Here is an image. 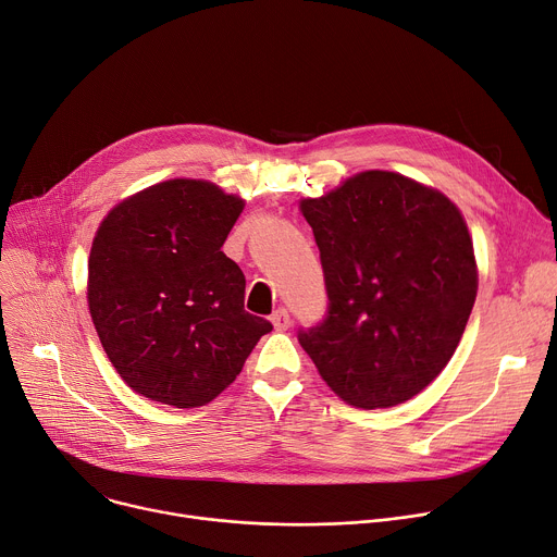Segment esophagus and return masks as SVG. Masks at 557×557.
<instances>
[{"label": "esophagus", "mask_w": 557, "mask_h": 557, "mask_svg": "<svg viewBox=\"0 0 557 557\" xmlns=\"http://www.w3.org/2000/svg\"><path fill=\"white\" fill-rule=\"evenodd\" d=\"M271 320H273V325H275L277 332H286V330L290 327V315H288V311H286L284 307L275 309L273 315H271Z\"/></svg>", "instance_id": "34e87169"}]
</instances>
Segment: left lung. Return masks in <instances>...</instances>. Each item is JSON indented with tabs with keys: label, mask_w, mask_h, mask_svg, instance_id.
Here are the masks:
<instances>
[{
	"label": "left lung",
	"mask_w": 557,
	"mask_h": 557,
	"mask_svg": "<svg viewBox=\"0 0 557 557\" xmlns=\"http://www.w3.org/2000/svg\"><path fill=\"white\" fill-rule=\"evenodd\" d=\"M323 263L327 313L298 341L349 406L416 397L456 352L476 261L456 205L391 171H363L300 202Z\"/></svg>",
	"instance_id": "8db88e82"
}]
</instances>
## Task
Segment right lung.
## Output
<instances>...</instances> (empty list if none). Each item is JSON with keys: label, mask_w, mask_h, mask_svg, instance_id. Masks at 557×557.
<instances>
[{"label": "right lung", "mask_w": 557, "mask_h": 557, "mask_svg": "<svg viewBox=\"0 0 557 557\" xmlns=\"http://www.w3.org/2000/svg\"><path fill=\"white\" fill-rule=\"evenodd\" d=\"M244 200L166 181L103 219L87 305L108 359L139 395L175 408L212 401L273 325L244 309L246 277L221 246Z\"/></svg>", "instance_id": "right-lung-1"}]
</instances>
